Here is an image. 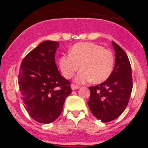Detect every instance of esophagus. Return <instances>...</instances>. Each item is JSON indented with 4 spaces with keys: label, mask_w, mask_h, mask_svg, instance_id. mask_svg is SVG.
I'll return each mask as SVG.
<instances>
[{
    "label": "esophagus",
    "mask_w": 148,
    "mask_h": 148,
    "mask_svg": "<svg viewBox=\"0 0 148 148\" xmlns=\"http://www.w3.org/2000/svg\"><path fill=\"white\" fill-rule=\"evenodd\" d=\"M71 88L73 90H77L78 88H79V86L78 85H75V84H71Z\"/></svg>",
    "instance_id": "obj_1"
}]
</instances>
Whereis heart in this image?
<instances>
[{
	"instance_id": "b5f03b06",
	"label": "heart",
	"mask_w": 148,
	"mask_h": 148,
	"mask_svg": "<svg viewBox=\"0 0 148 148\" xmlns=\"http://www.w3.org/2000/svg\"><path fill=\"white\" fill-rule=\"evenodd\" d=\"M114 56L112 51L93 43H78L70 49V53L64 55L58 60L59 67L66 78L75 77L78 83H93L104 82L111 75L114 67Z\"/></svg>"
}]
</instances>
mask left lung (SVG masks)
Masks as SVG:
<instances>
[{"mask_svg":"<svg viewBox=\"0 0 148 148\" xmlns=\"http://www.w3.org/2000/svg\"><path fill=\"white\" fill-rule=\"evenodd\" d=\"M116 63L109 78L104 82L90 87L88 105L91 113L102 122L116 119L124 112L128 104L132 89V69L124 49L113 41Z\"/></svg>","mask_w":148,"mask_h":148,"instance_id":"8db88e82","label":"left lung"}]
</instances>
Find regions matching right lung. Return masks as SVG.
<instances>
[{
	"instance_id": "add662e5",
	"label": "right lung",
	"mask_w": 148,
	"mask_h": 148,
	"mask_svg": "<svg viewBox=\"0 0 148 148\" xmlns=\"http://www.w3.org/2000/svg\"><path fill=\"white\" fill-rule=\"evenodd\" d=\"M59 44L45 40L23 58L18 84L24 108L30 117L43 124L54 121L72 92L70 82L60 74L55 55Z\"/></svg>"
}]
</instances>
